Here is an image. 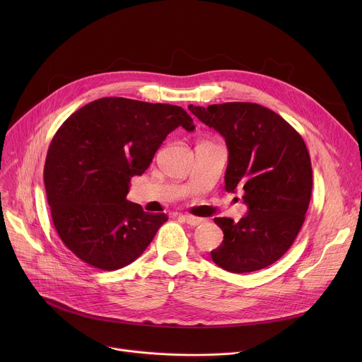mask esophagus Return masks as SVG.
<instances>
[{"mask_svg": "<svg viewBox=\"0 0 362 362\" xmlns=\"http://www.w3.org/2000/svg\"><path fill=\"white\" fill-rule=\"evenodd\" d=\"M180 218L189 224V226H199L205 221V218H201V217H194V216H180Z\"/></svg>", "mask_w": 362, "mask_h": 362, "instance_id": "34e87169", "label": "esophagus"}]
</instances>
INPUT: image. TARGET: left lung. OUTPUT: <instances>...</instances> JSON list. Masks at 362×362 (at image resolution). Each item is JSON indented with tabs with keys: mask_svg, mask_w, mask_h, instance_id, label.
Masks as SVG:
<instances>
[{
	"mask_svg": "<svg viewBox=\"0 0 362 362\" xmlns=\"http://www.w3.org/2000/svg\"><path fill=\"white\" fill-rule=\"evenodd\" d=\"M202 123L216 129L229 149L224 189H243L248 213L238 223L217 217L224 233L213 261L230 273L269 267L284 255L305 220L313 168L305 142L274 111L254 103L189 105Z\"/></svg>",
	"mask_w": 362,
	"mask_h": 362,
	"instance_id": "obj_1",
	"label": "left lung"
}]
</instances>
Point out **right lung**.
I'll list each match as a JSON object with an SVG mask.
<instances>
[{
    "label": "right lung",
    "instance_id": "1",
    "mask_svg": "<svg viewBox=\"0 0 362 362\" xmlns=\"http://www.w3.org/2000/svg\"><path fill=\"white\" fill-rule=\"evenodd\" d=\"M179 126L195 129L182 107L107 97L57 130L44 182L55 230L76 257L114 272L142 255L168 217L127 201L130 179L144 173Z\"/></svg>",
    "mask_w": 362,
    "mask_h": 362
}]
</instances>
